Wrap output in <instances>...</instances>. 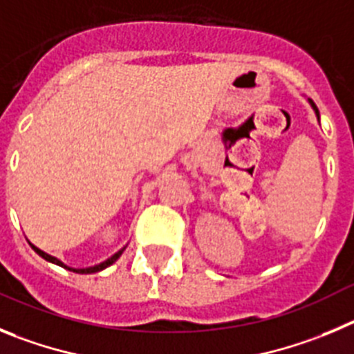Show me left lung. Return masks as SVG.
I'll list each match as a JSON object with an SVG mask.
<instances>
[{
    "label": "left lung",
    "mask_w": 354,
    "mask_h": 354,
    "mask_svg": "<svg viewBox=\"0 0 354 354\" xmlns=\"http://www.w3.org/2000/svg\"><path fill=\"white\" fill-rule=\"evenodd\" d=\"M308 104H310V107H312V109H314V113H316V118H317V122H319V111H317L316 104H314V102H312V100H308Z\"/></svg>",
    "instance_id": "8db88e82"
}]
</instances>
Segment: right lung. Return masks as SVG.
<instances>
[{
	"label": "right lung",
	"mask_w": 354,
	"mask_h": 354,
	"mask_svg": "<svg viewBox=\"0 0 354 354\" xmlns=\"http://www.w3.org/2000/svg\"><path fill=\"white\" fill-rule=\"evenodd\" d=\"M28 243L31 245V248H33V250H35V252L38 254V256L44 257V259L49 261V263L58 264V266H62V268L68 270V272H74V273H84V275H86V273H97V272H102V270H106L107 266H111V264L116 263V261L120 259V256H122L123 250H125V248H127V245H125V247L120 248V250H118L116 254H113V256H111L109 259L102 261V263L95 264V266H88V268H72V266H68V264H65V263H63L62 259H58V257H54V256H50V254H47V252H44V250H40V248H38L37 245L31 243V241H28Z\"/></svg>",
	"instance_id": "add662e5"
}]
</instances>
